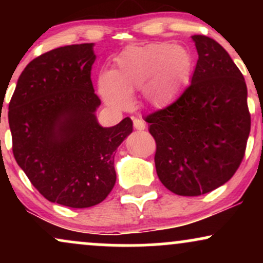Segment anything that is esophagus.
I'll list each match as a JSON object with an SVG mask.
<instances>
[{
	"label": "esophagus",
	"instance_id": "1",
	"mask_svg": "<svg viewBox=\"0 0 263 263\" xmlns=\"http://www.w3.org/2000/svg\"><path fill=\"white\" fill-rule=\"evenodd\" d=\"M134 126L136 129H138V131H142V129L146 128V123L140 119H134Z\"/></svg>",
	"mask_w": 263,
	"mask_h": 263
}]
</instances>
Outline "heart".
<instances>
[{
	"label": "heart",
	"mask_w": 263,
	"mask_h": 263,
	"mask_svg": "<svg viewBox=\"0 0 263 263\" xmlns=\"http://www.w3.org/2000/svg\"><path fill=\"white\" fill-rule=\"evenodd\" d=\"M192 70V57L168 43L134 47L117 57L114 70L99 75L102 100L115 108H127L131 92L141 90L149 106H168L179 96Z\"/></svg>",
	"instance_id": "heart-1"
}]
</instances>
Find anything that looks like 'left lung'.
<instances>
[{
  "instance_id": "1",
  "label": "left lung",
  "mask_w": 263,
  "mask_h": 263,
  "mask_svg": "<svg viewBox=\"0 0 263 263\" xmlns=\"http://www.w3.org/2000/svg\"><path fill=\"white\" fill-rule=\"evenodd\" d=\"M192 39L199 59L190 85L144 119L157 143V176L184 197L206 194L234 176L251 128L243 75L218 42Z\"/></svg>"
}]
</instances>
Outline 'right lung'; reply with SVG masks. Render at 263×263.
Instances as JSON below:
<instances>
[{
  "label": "right lung",
  "mask_w": 263,
  "mask_h": 263,
  "mask_svg": "<svg viewBox=\"0 0 263 263\" xmlns=\"http://www.w3.org/2000/svg\"><path fill=\"white\" fill-rule=\"evenodd\" d=\"M93 43L50 50L20 75L8 106L12 149L45 199L69 208L101 203L116 182L115 151L131 134L129 117L102 127L93 91Z\"/></svg>",
  "instance_id": "obj_1"
}]
</instances>
